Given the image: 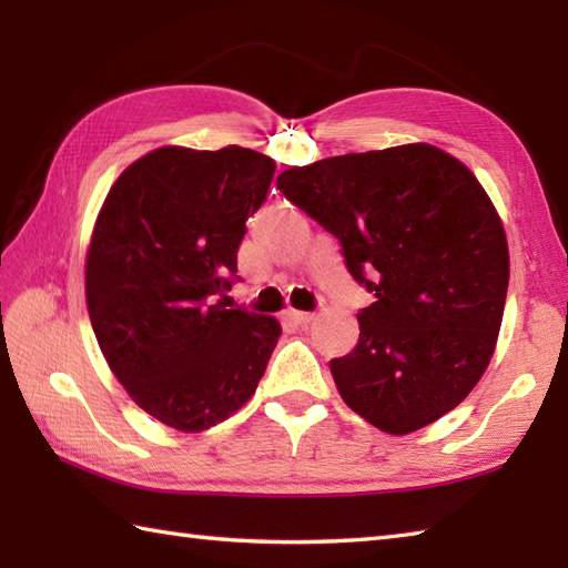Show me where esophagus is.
I'll list each match as a JSON object with an SVG mask.
<instances>
[{
	"label": "esophagus",
	"mask_w": 568,
	"mask_h": 568,
	"mask_svg": "<svg viewBox=\"0 0 568 568\" xmlns=\"http://www.w3.org/2000/svg\"><path fill=\"white\" fill-rule=\"evenodd\" d=\"M285 320L293 324V327H307L312 322V312H300V310H287Z\"/></svg>",
	"instance_id": "1"
}]
</instances>
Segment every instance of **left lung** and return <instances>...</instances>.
<instances>
[{"label":"left lung","instance_id":"1","mask_svg":"<svg viewBox=\"0 0 568 568\" xmlns=\"http://www.w3.org/2000/svg\"><path fill=\"white\" fill-rule=\"evenodd\" d=\"M277 190L339 239L348 273L376 295L354 352L329 361L344 403L388 434L454 409L488 368L510 281L505 229L476 175L405 143L291 168Z\"/></svg>","mask_w":568,"mask_h":568}]
</instances>
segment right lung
<instances>
[{"mask_svg":"<svg viewBox=\"0 0 568 568\" xmlns=\"http://www.w3.org/2000/svg\"><path fill=\"white\" fill-rule=\"evenodd\" d=\"M275 161L226 146H163L116 178L94 224L84 295L94 336L134 403L178 432L224 422L256 393L281 336L226 307L246 220Z\"/></svg>","mask_w":568,"mask_h":568,"instance_id":"add662e5","label":"right lung"}]
</instances>
